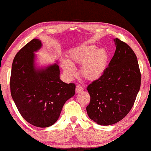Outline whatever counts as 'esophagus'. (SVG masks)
Returning <instances> with one entry per match:
<instances>
[{
  "instance_id": "1",
  "label": "esophagus",
  "mask_w": 151,
  "mask_h": 151,
  "mask_svg": "<svg viewBox=\"0 0 151 151\" xmlns=\"http://www.w3.org/2000/svg\"><path fill=\"white\" fill-rule=\"evenodd\" d=\"M82 90H83V87H82L81 85L78 84L77 86H76V93L81 92V91H82Z\"/></svg>"
}]
</instances>
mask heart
Here are the masks:
<instances>
[{"instance_id": "1", "label": "heart", "mask_w": 151, "mask_h": 151, "mask_svg": "<svg viewBox=\"0 0 151 151\" xmlns=\"http://www.w3.org/2000/svg\"><path fill=\"white\" fill-rule=\"evenodd\" d=\"M109 55L105 49H97L94 45H83L68 53L67 61L61 63L63 71L73 77L75 70L73 65H81L80 73L84 79L95 81L101 77L107 67Z\"/></svg>"}]
</instances>
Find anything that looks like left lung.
I'll return each instance as SVG.
<instances>
[{"label": "left lung", "instance_id": "1", "mask_svg": "<svg viewBox=\"0 0 151 151\" xmlns=\"http://www.w3.org/2000/svg\"><path fill=\"white\" fill-rule=\"evenodd\" d=\"M114 41L116 50L109 67L87 87L90 96L88 115L102 126L114 124L128 114L141 86L136 55L124 42L117 38Z\"/></svg>", "mask_w": 151, "mask_h": 151}]
</instances>
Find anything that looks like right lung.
<instances>
[{"instance_id": "1", "label": "right lung", "mask_w": 151, "mask_h": 151, "mask_svg": "<svg viewBox=\"0 0 151 151\" xmlns=\"http://www.w3.org/2000/svg\"><path fill=\"white\" fill-rule=\"evenodd\" d=\"M42 44L34 38L17 53L10 76L11 96L20 114L38 128L54 124L63 105L75 93L74 83L60 78L57 63L38 69L35 65V52Z\"/></svg>"}]
</instances>
